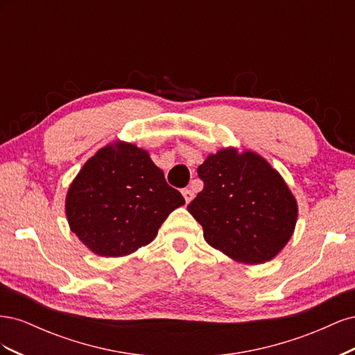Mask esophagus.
I'll return each instance as SVG.
<instances>
[{
    "label": "esophagus",
    "mask_w": 355,
    "mask_h": 355,
    "mask_svg": "<svg viewBox=\"0 0 355 355\" xmlns=\"http://www.w3.org/2000/svg\"><path fill=\"white\" fill-rule=\"evenodd\" d=\"M182 196H184L187 202H189L192 198H194V191L189 188H185V189H182Z\"/></svg>",
    "instance_id": "1"
}]
</instances>
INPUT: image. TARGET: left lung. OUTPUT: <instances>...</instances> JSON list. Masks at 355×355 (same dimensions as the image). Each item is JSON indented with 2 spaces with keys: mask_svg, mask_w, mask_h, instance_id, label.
<instances>
[{
  "mask_svg": "<svg viewBox=\"0 0 355 355\" xmlns=\"http://www.w3.org/2000/svg\"><path fill=\"white\" fill-rule=\"evenodd\" d=\"M204 188L188 211L204 240L244 263L271 261L292 237L297 202L284 179L259 154L225 148L198 167Z\"/></svg>",
  "mask_w": 355,
  "mask_h": 355,
  "instance_id": "1",
  "label": "left lung"
}]
</instances>
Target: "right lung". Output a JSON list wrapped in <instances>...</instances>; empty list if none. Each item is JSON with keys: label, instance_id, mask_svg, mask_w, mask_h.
I'll use <instances>...</instances> for the list:
<instances>
[{"label": "right lung", "instance_id": "obj_1", "mask_svg": "<svg viewBox=\"0 0 355 355\" xmlns=\"http://www.w3.org/2000/svg\"><path fill=\"white\" fill-rule=\"evenodd\" d=\"M184 204L145 149L115 142L83 166L65 210L71 231L93 253L118 257L151 243L161 223Z\"/></svg>", "mask_w": 355, "mask_h": 355}]
</instances>
